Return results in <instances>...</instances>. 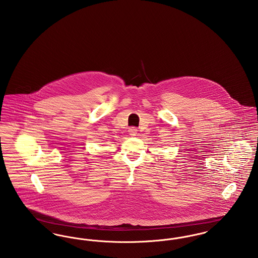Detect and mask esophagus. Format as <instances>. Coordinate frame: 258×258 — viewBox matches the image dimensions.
<instances>
[{
    "instance_id": "obj_1",
    "label": "esophagus",
    "mask_w": 258,
    "mask_h": 258,
    "mask_svg": "<svg viewBox=\"0 0 258 258\" xmlns=\"http://www.w3.org/2000/svg\"><path fill=\"white\" fill-rule=\"evenodd\" d=\"M128 134H130L131 136H135V135H137V128L135 127V126L130 127V128H128Z\"/></svg>"
}]
</instances>
